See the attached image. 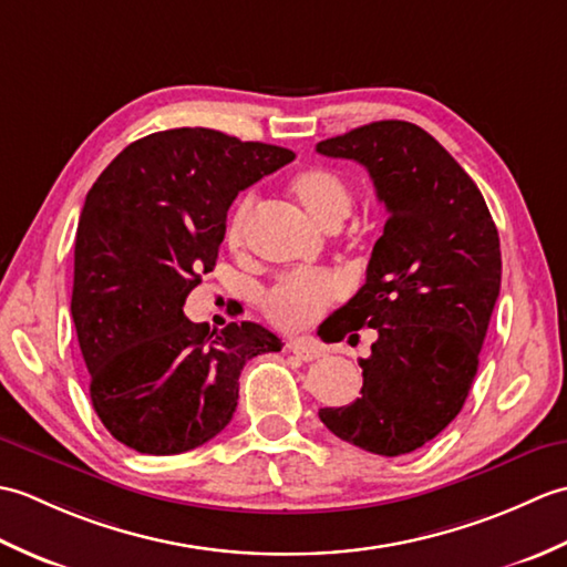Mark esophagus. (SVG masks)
<instances>
[{
  "label": "esophagus",
  "instance_id": "esophagus-1",
  "mask_svg": "<svg viewBox=\"0 0 567 567\" xmlns=\"http://www.w3.org/2000/svg\"><path fill=\"white\" fill-rule=\"evenodd\" d=\"M287 348H290V353H295L297 358H302V360H317V358L323 355V348L311 339L290 341V343H287Z\"/></svg>",
  "mask_w": 567,
  "mask_h": 567
}]
</instances>
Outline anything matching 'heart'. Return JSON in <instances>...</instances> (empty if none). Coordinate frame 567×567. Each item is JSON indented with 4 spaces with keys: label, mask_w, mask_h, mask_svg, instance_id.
Returning <instances> with one entry per match:
<instances>
[{
    "label": "heart",
    "mask_w": 567,
    "mask_h": 567,
    "mask_svg": "<svg viewBox=\"0 0 567 567\" xmlns=\"http://www.w3.org/2000/svg\"><path fill=\"white\" fill-rule=\"evenodd\" d=\"M287 192L319 226H339L353 207L351 187L331 167L309 165L287 177ZM256 207V197L240 195L226 216L224 244L238 250L246 244L248 219ZM341 297V285L333 275L321 270H295L282 275L262 297V309L272 323L282 329H305Z\"/></svg>",
    "instance_id": "1"
}]
</instances>
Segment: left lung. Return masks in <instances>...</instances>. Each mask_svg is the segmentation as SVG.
<instances>
[{"label":"left lung","instance_id":"8db88e82","mask_svg":"<svg viewBox=\"0 0 567 567\" xmlns=\"http://www.w3.org/2000/svg\"><path fill=\"white\" fill-rule=\"evenodd\" d=\"M317 151L363 165L388 209L365 285L323 321L331 341L378 331L360 360L363 390L319 419L363 451L412 453L451 424L473 388L502 282L497 226L470 175L416 124L372 122Z\"/></svg>","mask_w":567,"mask_h":567}]
</instances>
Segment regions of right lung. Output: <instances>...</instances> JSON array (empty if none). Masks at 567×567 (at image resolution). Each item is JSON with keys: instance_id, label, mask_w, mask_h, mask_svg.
Listing matches in <instances>:
<instances>
[{"instance_id": "1", "label": "right lung", "mask_w": 567, "mask_h": 567, "mask_svg": "<svg viewBox=\"0 0 567 567\" xmlns=\"http://www.w3.org/2000/svg\"><path fill=\"white\" fill-rule=\"evenodd\" d=\"M290 161L270 143L171 128L126 146L87 192L70 311L94 412L128 449L207 443L236 412L246 360L282 348L260 323L209 331L183 307L214 270L238 192Z\"/></svg>"}]
</instances>
